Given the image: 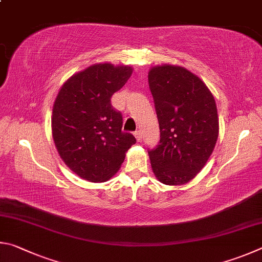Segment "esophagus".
<instances>
[{
	"label": "esophagus",
	"instance_id": "1",
	"mask_svg": "<svg viewBox=\"0 0 262 262\" xmlns=\"http://www.w3.org/2000/svg\"><path fill=\"white\" fill-rule=\"evenodd\" d=\"M135 137H136V138H137V140L140 141V140H141V132H140L139 130L135 131Z\"/></svg>",
	"mask_w": 262,
	"mask_h": 262
}]
</instances>
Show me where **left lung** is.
<instances>
[{
    "label": "left lung",
    "instance_id": "8db88e82",
    "mask_svg": "<svg viewBox=\"0 0 262 262\" xmlns=\"http://www.w3.org/2000/svg\"><path fill=\"white\" fill-rule=\"evenodd\" d=\"M160 141L148 149L153 171L166 185L185 184L207 162L219 137L217 109L200 78L164 64L148 73Z\"/></svg>",
    "mask_w": 262,
    "mask_h": 262
}]
</instances>
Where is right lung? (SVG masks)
Wrapping results in <instances>:
<instances>
[{"label":"right lung","mask_w":262,"mask_h":262,"mask_svg":"<svg viewBox=\"0 0 262 262\" xmlns=\"http://www.w3.org/2000/svg\"><path fill=\"white\" fill-rule=\"evenodd\" d=\"M131 73L130 67L95 64L72 76L55 100V145L67 166L86 181L109 180L136 144L134 135L122 131V113L112 104Z\"/></svg>","instance_id":"add662e5"}]
</instances>
